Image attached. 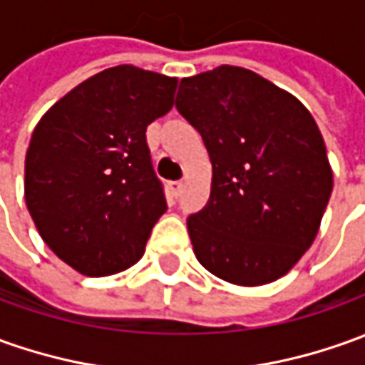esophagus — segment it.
<instances>
[{"instance_id": "obj_1", "label": "esophagus", "mask_w": 365, "mask_h": 365, "mask_svg": "<svg viewBox=\"0 0 365 365\" xmlns=\"http://www.w3.org/2000/svg\"><path fill=\"white\" fill-rule=\"evenodd\" d=\"M170 193H172L173 197H178L180 193H182V187H183V183L182 182H170Z\"/></svg>"}]
</instances>
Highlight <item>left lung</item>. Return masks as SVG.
<instances>
[{
  "label": "left lung",
  "mask_w": 365,
  "mask_h": 365,
  "mask_svg": "<svg viewBox=\"0 0 365 365\" xmlns=\"http://www.w3.org/2000/svg\"><path fill=\"white\" fill-rule=\"evenodd\" d=\"M175 108L212 160L205 207L187 217L197 262L235 286L286 276L318 235L334 175L306 106L254 71L183 78Z\"/></svg>",
  "instance_id": "obj_1"
}]
</instances>
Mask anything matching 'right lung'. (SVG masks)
<instances>
[{"mask_svg":"<svg viewBox=\"0 0 365 365\" xmlns=\"http://www.w3.org/2000/svg\"><path fill=\"white\" fill-rule=\"evenodd\" d=\"M178 78L118 66L53 103L26 153V203L49 250L83 276L133 266L168 210L145 130L172 110Z\"/></svg>","mask_w":365,"mask_h":365,"instance_id":"obj_1","label":"right lung"}]
</instances>
